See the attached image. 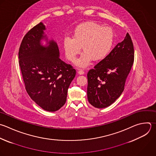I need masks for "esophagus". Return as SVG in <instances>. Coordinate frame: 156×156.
Masks as SVG:
<instances>
[{
	"instance_id": "34e87169",
	"label": "esophagus",
	"mask_w": 156,
	"mask_h": 156,
	"mask_svg": "<svg viewBox=\"0 0 156 156\" xmlns=\"http://www.w3.org/2000/svg\"><path fill=\"white\" fill-rule=\"evenodd\" d=\"M78 73L79 74H80V75H82V74H84V71H83V70H82V69H79V71H78Z\"/></svg>"
}]
</instances>
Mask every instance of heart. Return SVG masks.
Wrapping results in <instances>:
<instances>
[{
    "instance_id": "obj_1",
    "label": "heart",
    "mask_w": 156,
    "mask_h": 156,
    "mask_svg": "<svg viewBox=\"0 0 156 156\" xmlns=\"http://www.w3.org/2000/svg\"><path fill=\"white\" fill-rule=\"evenodd\" d=\"M114 41V32L108 26L95 22H86L74 29L73 38H65L63 48L67 59L74 62L81 52L83 53L76 62L78 67L85 68L93 60L99 62L110 53Z\"/></svg>"
}]
</instances>
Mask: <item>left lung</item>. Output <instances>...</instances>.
<instances>
[{
  "instance_id": "1",
  "label": "left lung",
  "mask_w": 156,
  "mask_h": 156,
  "mask_svg": "<svg viewBox=\"0 0 156 156\" xmlns=\"http://www.w3.org/2000/svg\"><path fill=\"white\" fill-rule=\"evenodd\" d=\"M133 60V45L127 33L124 40L88 71L87 97L90 104L98 108L112 104L124 91Z\"/></svg>"
}]
</instances>
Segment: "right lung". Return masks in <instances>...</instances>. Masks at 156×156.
Returning a JSON list of instances; mask_svg holds the SVG:
<instances>
[{
  "label": "right lung",
  "mask_w": 156,
  "mask_h": 156,
  "mask_svg": "<svg viewBox=\"0 0 156 156\" xmlns=\"http://www.w3.org/2000/svg\"><path fill=\"white\" fill-rule=\"evenodd\" d=\"M46 30L40 23L26 34L20 48L19 63L31 99L44 110L55 112L65 104L76 71L60 58L58 45L48 39Z\"/></svg>",
  "instance_id": "1"
}]
</instances>
